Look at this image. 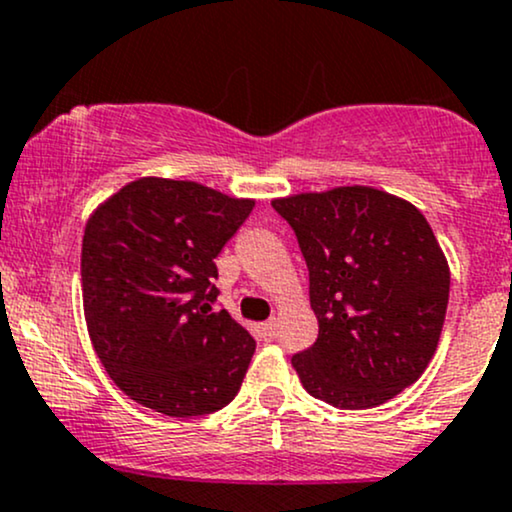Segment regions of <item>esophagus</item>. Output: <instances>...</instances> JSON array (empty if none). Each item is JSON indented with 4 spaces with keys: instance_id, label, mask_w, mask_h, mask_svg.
<instances>
[{
    "instance_id": "esophagus-1",
    "label": "esophagus",
    "mask_w": 512,
    "mask_h": 512,
    "mask_svg": "<svg viewBox=\"0 0 512 512\" xmlns=\"http://www.w3.org/2000/svg\"><path fill=\"white\" fill-rule=\"evenodd\" d=\"M260 334L264 337V342H274V339H276V322H274V320L262 322V325H260Z\"/></svg>"
}]
</instances>
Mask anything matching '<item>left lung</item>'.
I'll return each mask as SVG.
<instances>
[{
	"label": "left lung",
	"mask_w": 512,
	"mask_h": 512,
	"mask_svg": "<svg viewBox=\"0 0 512 512\" xmlns=\"http://www.w3.org/2000/svg\"><path fill=\"white\" fill-rule=\"evenodd\" d=\"M310 274L315 344L291 358L305 390L370 409L421 378L443 332L450 269L414 204L375 187L274 199Z\"/></svg>",
	"instance_id": "obj_1"
}]
</instances>
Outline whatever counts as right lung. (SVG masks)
Segmentation results:
<instances>
[{
  "instance_id": "right-lung-1",
  "label": "right lung",
  "mask_w": 512,
  "mask_h": 512,
  "mask_svg": "<svg viewBox=\"0 0 512 512\" xmlns=\"http://www.w3.org/2000/svg\"><path fill=\"white\" fill-rule=\"evenodd\" d=\"M255 202L139 178L91 214L81 245L88 337L134 402L192 419L238 395L255 339L216 310L214 260Z\"/></svg>"
}]
</instances>
